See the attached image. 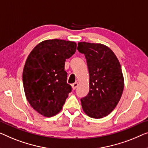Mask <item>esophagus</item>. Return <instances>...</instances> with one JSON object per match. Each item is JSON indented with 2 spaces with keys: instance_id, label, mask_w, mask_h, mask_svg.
<instances>
[{
  "instance_id": "obj_1",
  "label": "esophagus",
  "mask_w": 148,
  "mask_h": 148,
  "mask_svg": "<svg viewBox=\"0 0 148 148\" xmlns=\"http://www.w3.org/2000/svg\"><path fill=\"white\" fill-rule=\"evenodd\" d=\"M78 82H75L74 84H72V90H74L75 89H76V88H77V86H78Z\"/></svg>"
}]
</instances>
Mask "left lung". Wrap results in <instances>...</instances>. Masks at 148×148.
I'll return each instance as SVG.
<instances>
[{"label": "left lung", "instance_id": "1", "mask_svg": "<svg viewBox=\"0 0 148 148\" xmlns=\"http://www.w3.org/2000/svg\"><path fill=\"white\" fill-rule=\"evenodd\" d=\"M77 49L86 59L90 91L81 98L84 112L102 118L113 111L122 95L124 80L121 65L113 51L102 44L81 42Z\"/></svg>", "mask_w": 148, "mask_h": 148}]
</instances>
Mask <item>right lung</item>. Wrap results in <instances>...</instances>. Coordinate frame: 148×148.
<instances>
[{
    "mask_svg": "<svg viewBox=\"0 0 148 148\" xmlns=\"http://www.w3.org/2000/svg\"><path fill=\"white\" fill-rule=\"evenodd\" d=\"M76 46L75 42L46 40L28 55L23 72L24 90L28 102L41 115L52 117L59 113L72 91L64 65Z\"/></svg>",
    "mask_w": 148,
    "mask_h": 148,
    "instance_id": "right-lung-1",
    "label": "right lung"
}]
</instances>
